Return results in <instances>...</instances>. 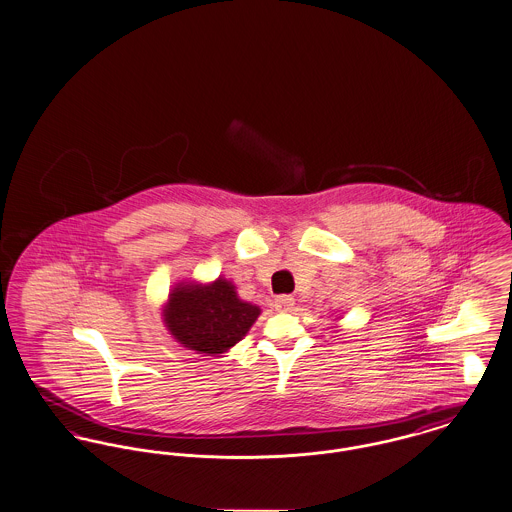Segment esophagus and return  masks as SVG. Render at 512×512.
<instances>
[{
	"mask_svg": "<svg viewBox=\"0 0 512 512\" xmlns=\"http://www.w3.org/2000/svg\"><path fill=\"white\" fill-rule=\"evenodd\" d=\"M273 307H275V310H279V312H289V310H293V307H295V299L289 297V295L275 297Z\"/></svg>",
	"mask_w": 512,
	"mask_h": 512,
	"instance_id": "34e87169",
	"label": "esophagus"
}]
</instances>
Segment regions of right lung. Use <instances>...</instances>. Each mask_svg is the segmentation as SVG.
I'll list each match as a JSON object with an SVG mask.
<instances>
[{
    "label": "right lung",
    "instance_id": "obj_1",
    "mask_svg": "<svg viewBox=\"0 0 512 512\" xmlns=\"http://www.w3.org/2000/svg\"><path fill=\"white\" fill-rule=\"evenodd\" d=\"M260 312L240 299L233 281L219 275L209 283H176L161 316L182 347L198 355H221L248 334Z\"/></svg>",
    "mask_w": 512,
    "mask_h": 512
}]
</instances>
